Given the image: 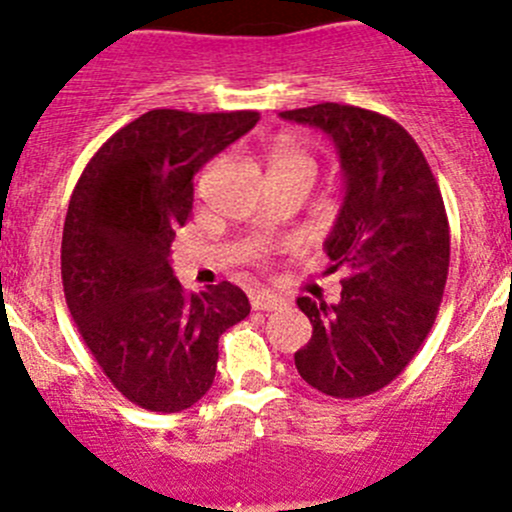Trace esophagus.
<instances>
[{
	"instance_id": "obj_1",
	"label": "esophagus",
	"mask_w": 512,
	"mask_h": 512,
	"mask_svg": "<svg viewBox=\"0 0 512 512\" xmlns=\"http://www.w3.org/2000/svg\"><path fill=\"white\" fill-rule=\"evenodd\" d=\"M282 307H285V299L272 292H257L252 297V309H260V312H275V309Z\"/></svg>"
}]
</instances>
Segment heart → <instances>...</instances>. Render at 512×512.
I'll return each instance as SVG.
<instances>
[{"label":"heart","mask_w":512,"mask_h":512,"mask_svg":"<svg viewBox=\"0 0 512 512\" xmlns=\"http://www.w3.org/2000/svg\"><path fill=\"white\" fill-rule=\"evenodd\" d=\"M275 170H285V173H304L314 178L317 170V160L312 153L292 136H282L272 143L270 148V173Z\"/></svg>","instance_id":"b5f03b06"}]
</instances>
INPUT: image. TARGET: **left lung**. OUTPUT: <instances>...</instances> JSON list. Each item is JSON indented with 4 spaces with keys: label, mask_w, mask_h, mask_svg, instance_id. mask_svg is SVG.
Instances as JSON below:
<instances>
[{
    "label": "left lung",
    "mask_w": 512,
    "mask_h": 512,
    "mask_svg": "<svg viewBox=\"0 0 512 512\" xmlns=\"http://www.w3.org/2000/svg\"><path fill=\"white\" fill-rule=\"evenodd\" d=\"M332 138L344 203L324 240L344 267L337 304L299 297L312 339L294 354L299 376L334 399L384 389L436 322L451 260L441 190L406 128L376 111L317 103L280 113Z\"/></svg>",
    "instance_id": "8db88e82"
}]
</instances>
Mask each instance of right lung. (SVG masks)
Returning a JSON list of instances; mask_svg holds the SVG:
<instances>
[{"label": "right lung", "mask_w": 512, "mask_h": 512, "mask_svg": "<svg viewBox=\"0 0 512 512\" xmlns=\"http://www.w3.org/2000/svg\"><path fill=\"white\" fill-rule=\"evenodd\" d=\"M257 121V111H148L98 148L71 195L66 304L103 374L141 409L175 414L203 399L220 334L250 314L230 282L185 292L170 245L193 210L195 173Z\"/></svg>", "instance_id": "1"}]
</instances>
